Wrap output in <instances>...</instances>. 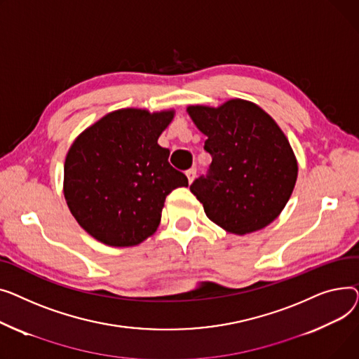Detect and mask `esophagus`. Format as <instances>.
<instances>
[{
	"label": "esophagus",
	"mask_w": 359,
	"mask_h": 359,
	"mask_svg": "<svg viewBox=\"0 0 359 359\" xmlns=\"http://www.w3.org/2000/svg\"><path fill=\"white\" fill-rule=\"evenodd\" d=\"M196 174H197V171L194 170V168H191V170H188V171L185 172V175H187V178H188V182H189V184H191V182L194 181Z\"/></svg>",
	"instance_id": "34e87169"
}]
</instances>
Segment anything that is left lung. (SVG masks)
<instances>
[{
	"instance_id": "left-lung-1",
	"label": "left lung",
	"mask_w": 359,
	"mask_h": 359,
	"mask_svg": "<svg viewBox=\"0 0 359 359\" xmlns=\"http://www.w3.org/2000/svg\"><path fill=\"white\" fill-rule=\"evenodd\" d=\"M187 113L207 136L208 174L189 189L207 217L229 233L246 235L276 220L297 181L292 147L259 105L231 98L219 107L188 105Z\"/></svg>"
}]
</instances>
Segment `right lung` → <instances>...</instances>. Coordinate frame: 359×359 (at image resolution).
<instances>
[{"label": "right lung", "mask_w": 359, "mask_h": 359, "mask_svg": "<svg viewBox=\"0 0 359 359\" xmlns=\"http://www.w3.org/2000/svg\"><path fill=\"white\" fill-rule=\"evenodd\" d=\"M174 110L120 109L101 117L71 144L63 196L79 226L97 241L136 246L152 236L166 196L188 187L158 144Z\"/></svg>", "instance_id": "1"}]
</instances>
